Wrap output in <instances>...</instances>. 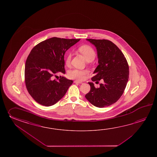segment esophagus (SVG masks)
Here are the masks:
<instances>
[{
	"label": "esophagus",
	"mask_w": 157,
	"mask_h": 157,
	"mask_svg": "<svg viewBox=\"0 0 157 157\" xmlns=\"http://www.w3.org/2000/svg\"><path fill=\"white\" fill-rule=\"evenodd\" d=\"M74 83H82V82L81 81H77V80H75V81H74Z\"/></svg>",
	"instance_id": "obj_1"
}]
</instances>
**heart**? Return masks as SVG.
I'll return each mask as SVG.
<instances>
[{
    "mask_svg": "<svg viewBox=\"0 0 157 157\" xmlns=\"http://www.w3.org/2000/svg\"><path fill=\"white\" fill-rule=\"evenodd\" d=\"M78 50L80 53L82 54L86 60H88L91 59H94L95 57V52L92 47L89 45H82L78 48ZM72 55L71 53H68L66 57L65 63L67 65L70 64ZM89 74V71L87 70H79L77 68H74L69 71L68 72V76L72 79L82 80L86 78L87 75Z\"/></svg>",
    "mask_w": 157,
    "mask_h": 157,
    "instance_id": "obj_1",
    "label": "heart"
}]
</instances>
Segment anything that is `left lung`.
<instances>
[{
	"label": "left lung",
	"instance_id": "8db88e82",
	"mask_svg": "<svg viewBox=\"0 0 157 157\" xmlns=\"http://www.w3.org/2000/svg\"><path fill=\"white\" fill-rule=\"evenodd\" d=\"M96 47L99 65L94 71L93 81L102 80L99 88L88 82L90 91L85 98L90 103L99 108L116 103L124 93L129 77V67L124 54L113 43L105 39H88Z\"/></svg>",
	"mask_w": 157,
	"mask_h": 157
}]
</instances>
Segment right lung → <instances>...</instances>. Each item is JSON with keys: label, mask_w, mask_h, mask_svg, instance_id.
I'll return each instance as SVG.
<instances>
[{"label": "right lung", "mask_w": 157, "mask_h": 157, "mask_svg": "<svg viewBox=\"0 0 157 157\" xmlns=\"http://www.w3.org/2000/svg\"><path fill=\"white\" fill-rule=\"evenodd\" d=\"M80 40L54 37L37 44L30 52L25 63V84L38 103L47 107L55 104L73 83L63 76L58 81L53 77L58 73L65 74V52Z\"/></svg>", "instance_id": "1"}]
</instances>
